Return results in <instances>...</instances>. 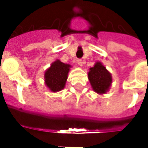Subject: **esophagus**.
Segmentation results:
<instances>
[{"label":"esophagus","instance_id":"esophagus-1","mask_svg":"<svg viewBox=\"0 0 148 148\" xmlns=\"http://www.w3.org/2000/svg\"><path fill=\"white\" fill-rule=\"evenodd\" d=\"M77 64L79 65V66H82V64H83V61H82L81 58H78V59H77Z\"/></svg>","mask_w":148,"mask_h":148}]
</instances>
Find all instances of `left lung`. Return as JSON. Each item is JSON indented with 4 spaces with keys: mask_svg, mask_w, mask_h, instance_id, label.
Wrapping results in <instances>:
<instances>
[{
    "mask_svg": "<svg viewBox=\"0 0 148 148\" xmlns=\"http://www.w3.org/2000/svg\"><path fill=\"white\" fill-rule=\"evenodd\" d=\"M88 77L93 90L97 93H106L111 86V74L101 62H97L90 68Z\"/></svg>",
    "mask_w": 148,
    "mask_h": 148,
    "instance_id": "8db88e82",
    "label": "left lung"
}]
</instances>
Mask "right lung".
<instances>
[{"mask_svg":"<svg viewBox=\"0 0 148 148\" xmlns=\"http://www.w3.org/2000/svg\"><path fill=\"white\" fill-rule=\"evenodd\" d=\"M70 67V65L65 64L59 60L53 62L44 74L47 86L53 92H58L62 90L66 85Z\"/></svg>","mask_w":148,"mask_h":148,"instance_id":"right-lung-1","label":"right lung"}]
</instances>
